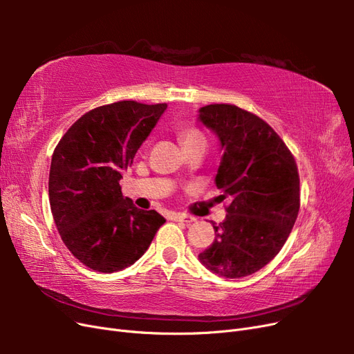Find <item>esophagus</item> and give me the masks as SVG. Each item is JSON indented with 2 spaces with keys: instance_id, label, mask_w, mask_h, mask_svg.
<instances>
[{
  "instance_id": "34e87169",
  "label": "esophagus",
  "mask_w": 354,
  "mask_h": 354,
  "mask_svg": "<svg viewBox=\"0 0 354 354\" xmlns=\"http://www.w3.org/2000/svg\"><path fill=\"white\" fill-rule=\"evenodd\" d=\"M173 220L174 221H181V223H187V224H190V223H194L196 218L195 217H192V216H187V214H183V212H176V214H173Z\"/></svg>"
}]
</instances>
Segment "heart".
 Returning <instances> with one entry per match:
<instances>
[{"instance_id":"b5f03b06","label":"heart","mask_w":354,"mask_h":354,"mask_svg":"<svg viewBox=\"0 0 354 354\" xmlns=\"http://www.w3.org/2000/svg\"><path fill=\"white\" fill-rule=\"evenodd\" d=\"M199 140H203V136L196 130H186L181 133V142H183L185 146L189 143L199 142Z\"/></svg>"}]
</instances>
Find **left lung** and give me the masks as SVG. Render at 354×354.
I'll return each instance as SVG.
<instances>
[{
    "label": "left lung",
    "mask_w": 354,
    "mask_h": 354,
    "mask_svg": "<svg viewBox=\"0 0 354 354\" xmlns=\"http://www.w3.org/2000/svg\"><path fill=\"white\" fill-rule=\"evenodd\" d=\"M198 121L217 137L223 156L216 186L230 201L226 220L212 223L216 239L198 259L209 272L239 279L270 263L294 227L297 164L269 124L238 106H203Z\"/></svg>",
    "instance_id": "8db88e82"
}]
</instances>
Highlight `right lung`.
Returning <instances> with one entry per match:
<instances>
[{"instance_id": "1", "label": "right lung", "mask_w": 354, "mask_h": 354, "mask_svg": "<svg viewBox=\"0 0 354 354\" xmlns=\"http://www.w3.org/2000/svg\"><path fill=\"white\" fill-rule=\"evenodd\" d=\"M168 106L124 100L100 106L75 122L51 158L48 196L68 250L102 273L131 266L165 218L122 196L120 180Z\"/></svg>"}]
</instances>
